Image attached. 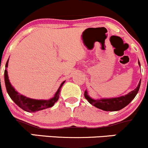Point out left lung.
<instances>
[{
	"mask_svg": "<svg viewBox=\"0 0 148 148\" xmlns=\"http://www.w3.org/2000/svg\"><path fill=\"white\" fill-rule=\"evenodd\" d=\"M138 64L140 66V63L139 61ZM140 83H141V80H140L138 86H137V87L134 90H132L128 94L125 95V96H120V97L112 98V99H101L95 100V99H91L88 95L86 90L84 93V96L90 104L96 106V108L101 109V110L106 111V112L119 111L120 109H123L126 106H127L134 99V97H135L136 95H137V93L139 91Z\"/></svg>",
	"mask_w": 148,
	"mask_h": 148,
	"instance_id": "1",
	"label": "left lung"
}]
</instances>
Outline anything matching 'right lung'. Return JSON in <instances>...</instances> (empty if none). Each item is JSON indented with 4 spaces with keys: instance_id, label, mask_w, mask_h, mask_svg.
Masks as SVG:
<instances>
[{
    "instance_id": "right-lung-1",
    "label": "right lung",
    "mask_w": 148,
    "mask_h": 148,
    "mask_svg": "<svg viewBox=\"0 0 148 148\" xmlns=\"http://www.w3.org/2000/svg\"><path fill=\"white\" fill-rule=\"evenodd\" d=\"M8 60L5 64V68L8 67ZM4 80H5L6 90L11 99L14 101V103L17 106H18L23 110L27 112H36L38 111L52 107L55 104V102L58 101L60 96V88L65 83V81H63L61 83L58 91L55 93V96L52 99H49V100H36V99L26 97V96L20 94L14 89V88L11 86V83H10L8 76V72H7L6 70H5V71H4Z\"/></svg>"
}]
</instances>
